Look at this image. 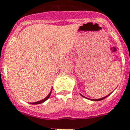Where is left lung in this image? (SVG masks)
I'll return each mask as SVG.
<instances>
[{"label":"left lung","instance_id":"1","mask_svg":"<svg viewBox=\"0 0 130 130\" xmlns=\"http://www.w3.org/2000/svg\"><path fill=\"white\" fill-rule=\"evenodd\" d=\"M109 95H110V94H108V96H106L103 97V98H101V99H93V100H92V101H101V100H103V99H106V97H108V96H109Z\"/></svg>","mask_w":130,"mask_h":130}]
</instances>
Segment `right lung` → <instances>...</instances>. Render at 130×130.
I'll return each mask as SVG.
<instances>
[{
    "mask_svg": "<svg viewBox=\"0 0 130 130\" xmlns=\"http://www.w3.org/2000/svg\"><path fill=\"white\" fill-rule=\"evenodd\" d=\"M51 91H52V90H51ZM51 92L49 93V94H48V96H46V98L44 99L41 100V101H37V102H34V103H31V104H40V103H43L44 101H46V100L48 99V98L50 97L51 94Z\"/></svg>",
    "mask_w": 130,
    "mask_h": 130,
    "instance_id": "obj_1",
    "label": "right lung"
}]
</instances>
